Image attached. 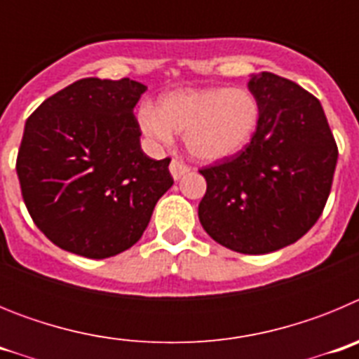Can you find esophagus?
<instances>
[{
    "label": "esophagus",
    "instance_id": "esophagus-1",
    "mask_svg": "<svg viewBox=\"0 0 359 359\" xmlns=\"http://www.w3.org/2000/svg\"><path fill=\"white\" fill-rule=\"evenodd\" d=\"M169 170H170V174H172L174 180H180V177H183L185 174L190 172V167L189 165L183 163L182 160H172L169 165Z\"/></svg>",
    "mask_w": 359,
    "mask_h": 359
}]
</instances>
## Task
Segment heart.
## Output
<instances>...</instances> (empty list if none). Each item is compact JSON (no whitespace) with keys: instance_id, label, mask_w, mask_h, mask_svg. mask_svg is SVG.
<instances>
[{"instance_id":"obj_1","label":"heart","mask_w":359,"mask_h":359,"mask_svg":"<svg viewBox=\"0 0 359 359\" xmlns=\"http://www.w3.org/2000/svg\"><path fill=\"white\" fill-rule=\"evenodd\" d=\"M136 122L154 145L183 133L187 151L201 161H221L248 147L261 122V106L246 88H196L165 93L156 109L144 104Z\"/></svg>"}]
</instances>
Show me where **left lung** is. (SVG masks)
<instances>
[{
	"label": "left lung",
	"instance_id": "8db88e82",
	"mask_svg": "<svg viewBox=\"0 0 359 359\" xmlns=\"http://www.w3.org/2000/svg\"><path fill=\"white\" fill-rule=\"evenodd\" d=\"M248 90L261 106L255 136L239 154L205 167L203 228L248 255L297 243L318 221L331 192L338 147L322 104L293 81L262 72Z\"/></svg>",
	"mask_w": 359,
	"mask_h": 359
}]
</instances>
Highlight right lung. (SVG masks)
Segmentation results:
<instances>
[{
    "instance_id": "1",
    "label": "right lung",
    "mask_w": 359,
    "mask_h": 359,
    "mask_svg": "<svg viewBox=\"0 0 359 359\" xmlns=\"http://www.w3.org/2000/svg\"><path fill=\"white\" fill-rule=\"evenodd\" d=\"M145 90L131 79H81L28 116L15 170L28 214L59 248L88 259L126 252L172 187L170 158L140 147L133 109Z\"/></svg>"
}]
</instances>
